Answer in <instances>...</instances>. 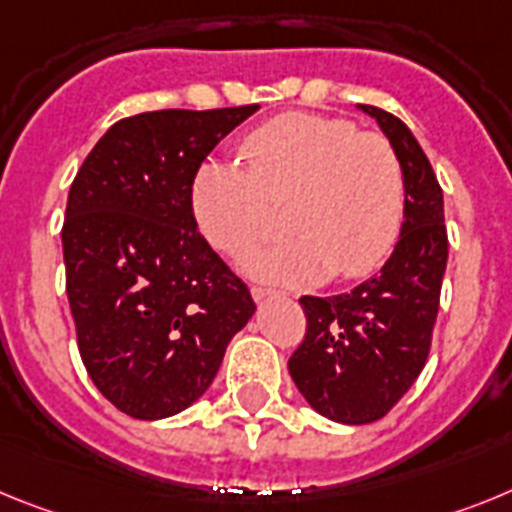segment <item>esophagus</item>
Listing matches in <instances>:
<instances>
[{
    "label": "esophagus",
    "instance_id": "esophagus-1",
    "mask_svg": "<svg viewBox=\"0 0 512 512\" xmlns=\"http://www.w3.org/2000/svg\"><path fill=\"white\" fill-rule=\"evenodd\" d=\"M250 293H252V299H255L257 304H260V301H265V299H273V296H278V293L270 291V288H260V286L252 288Z\"/></svg>",
    "mask_w": 512,
    "mask_h": 512
}]
</instances>
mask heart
I'll return each instance as SVG.
<instances>
[{"mask_svg": "<svg viewBox=\"0 0 512 512\" xmlns=\"http://www.w3.org/2000/svg\"><path fill=\"white\" fill-rule=\"evenodd\" d=\"M250 172L229 162L203 164L193 180L195 224L211 247L242 255L268 226V203H288L293 239L244 255L250 278L314 286L363 278L399 237L404 175L397 151L379 133H358L345 118L286 113L242 141Z\"/></svg>", "mask_w": 512, "mask_h": 512, "instance_id": "b5f03b06", "label": "heart"}]
</instances>
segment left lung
<instances>
[{"label":"left lung","instance_id":"8db88e82","mask_svg":"<svg viewBox=\"0 0 512 512\" xmlns=\"http://www.w3.org/2000/svg\"><path fill=\"white\" fill-rule=\"evenodd\" d=\"M358 110L379 123L404 175V221L379 273L350 293L301 296L306 337L288 371L311 410L342 425L376 422L404 397L428 361L448 260L443 190L397 115Z\"/></svg>","mask_w":512,"mask_h":512}]
</instances>
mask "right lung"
<instances>
[{
    "label": "right lung",
    "mask_w": 512,
    "mask_h": 512,
    "mask_svg": "<svg viewBox=\"0 0 512 512\" xmlns=\"http://www.w3.org/2000/svg\"><path fill=\"white\" fill-rule=\"evenodd\" d=\"M257 110L123 118L74 177L61 242L79 353L102 397L136 420L201 399L257 309L190 201L203 159Z\"/></svg>",
    "instance_id": "right-lung-1"
}]
</instances>
